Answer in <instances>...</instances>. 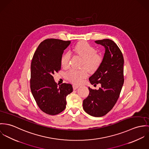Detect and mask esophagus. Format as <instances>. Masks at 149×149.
<instances>
[{
  "mask_svg": "<svg viewBox=\"0 0 149 149\" xmlns=\"http://www.w3.org/2000/svg\"><path fill=\"white\" fill-rule=\"evenodd\" d=\"M72 87H73V89L74 90H76L77 88H78V85H76V84H73L72 85Z\"/></svg>",
  "mask_w": 149,
  "mask_h": 149,
  "instance_id": "34e87169",
  "label": "esophagus"
}]
</instances>
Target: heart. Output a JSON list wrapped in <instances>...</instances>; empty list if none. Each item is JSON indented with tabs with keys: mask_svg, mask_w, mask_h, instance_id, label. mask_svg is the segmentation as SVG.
Here are the masks:
<instances>
[{
	"mask_svg": "<svg viewBox=\"0 0 149 149\" xmlns=\"http://www.w3.org/2000/svg\"><path fill=\"white\" fill-rule=\"evenodd\" d=\"M74 50L83 58L82 66L86 67L90 71L97 69L102 62V56L97 53L96 49L86 42H80L77 43L74 47ZM70 59V52L64 54L61 58L62 66L63 67L68 66ZM87 76L88 72L85 68L81 70L72 68L66 74L67 79L75 84L81 83Z\"/></svg>",
	"mask_w": 149,
	"mask_h": 149,
	"instance_id": "b5f03b06",
	"label": "heart"
}]
</instances>
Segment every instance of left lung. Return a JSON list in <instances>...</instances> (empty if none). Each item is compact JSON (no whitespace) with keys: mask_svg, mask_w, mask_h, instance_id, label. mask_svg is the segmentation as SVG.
I'll return each mask as SVG.
<instances>
[{"mask_svg":"<svg viewBox=\"0 0 149 149\" xmlns=\"http://www.w3.org/2000/svg\"><path fill=\"white\" fill-rule=\"evenodd\" d=\"M105 47L100 66L90 77L91 84L100 83L98 90L88 87L90 93L83 101V108L89 115L100 117L105 116L114 106L119 98L123 83L124 59L116 43L109 39L96 40Z\"/></svg>","mask_w":149,"mask_h":149,"instance_id":"1","label":"left lung"}]
</instances>
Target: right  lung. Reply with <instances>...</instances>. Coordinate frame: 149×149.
Wrapping results in <instances>:
<instances>
[{
  "instance_id": "right-lung-1",
  "label": "right lung",
  "mask_w": 149,
  "mask_h": 149,
  "mask_svg": "<svg viewBox=\"0 0 149 149\" xmlns=\"http://www.w3.org/2000/svg\"><path fill=\"white\" fill-rule=\"evenodd\" d=\"M71 41L47 39L40 43L31 64L30 88L39 109L54 116L66 108V97L72 90L71 84L59 85L53 75L61 68V58Z\"/></svg>"
}]
</instances>
